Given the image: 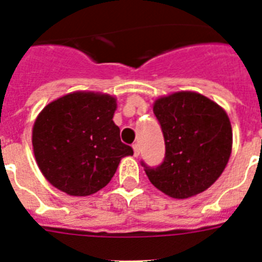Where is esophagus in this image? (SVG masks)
<instances>
[{"mask_svg":"<svg viewBox=\"0 0 262 262\" xmlns=\"http://www.w3.org/2000/svg\"><path fill=\"white\" fill-rule=\"evenodd\" d=\"M133 148H134V156L138 157L139 155H140V145H139L138 143H135V144L133 145Z\"/></svg>","mask_w":262,"mask_h":262,"instance_id":"obj_1","label":"esophagus"}]
</instances>
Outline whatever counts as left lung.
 Masks as SVG:
<instances>
[{
  "mask_svg": "<svg viewBox=\"0 0 262 262\" xmlns=\"http://www.w3.org/2000/svg\"><path fill=\"white\" fill-rule=\"evenodd\" d=\"M165 140V159L145 165L151 184L185 200L209 189L221 177L232 151V127L221 106L195 92H177L154 103Z\"/></svg>",
  "mask_w": 262,
  "mask_h": 262,
  "instance_id": "1",
  "label": "left lung"
}]
</instances>
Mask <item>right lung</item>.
I'll list each match as a JSON object with an SVG mask.
<instances>
[{
    "instance_id": "add662e5",
    "label": "right lung",
    "mask_w": 262,
    "mask_h": 262,
    "mask_svg": "<svg viewBox=\"0 0 262 262\" xmlns=\"http://www.w3.org/2000/svg\"><path fill=\"white\" fill-rule=\"evenodd\" d=\"M115 97L73 92L48 103L32 127V148L40 172L68 195L97 193L110 182L120 160L133 156L120 142L113 117Z\"/></svg>"
}]
</instances>
